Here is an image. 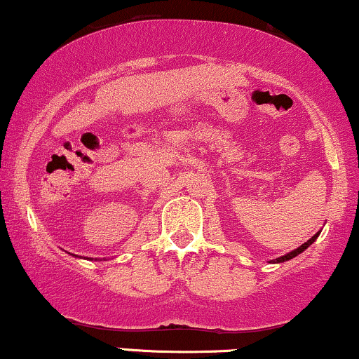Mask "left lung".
<instances>
[{
    "label": "left lung",
    "mask_w": 359,
    "mask_h": 359,
    "mask_svg": "<svg viewBox=\"0 0 359 359\" xmlns=\"http://www.w3.org/2000/svg\"><path fill=\"white\" fill-rule=\"evenodd\" d=\"M320 235V231H318L316 233V235L313 236V238H309L308 241H306L304 244H301L299 248H296V249H293V251H290L288 254H285V256H280V257H277V259H273V261H270L272 264H280V262H287V261H290V259H293V257H296V256H299L301 252L303 251H306V249H308L311 244H313L316 240H318V236Z\"/></svg>",
    "instance_id": "1"
}]
</instances>
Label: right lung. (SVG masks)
Listing matches in <instances>:
<instances>
[{
    "instance_id": "obj_1",
    "label": "right lung",
    "mask_w": 359,
    "mask_h": 359,
    "mask_svg": "<svg viewBox=\"0 0 359 359\" xmlns=\"http://www.w3.org/2000/svg\"><path fill=\"white\" fill-rule=\"evenodd\" d=\"M69 254H71V252H69ZM71 256H74V257H77V256H76V254H71ZM79 257H81V256H79ZM95 261H97V259H95ZM103 261H105V259H103Z\"/></svg>"
}]
</instances>
